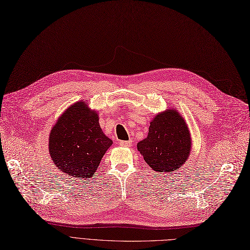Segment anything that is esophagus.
<instances>
[{
	"mask_svg": "<svg viewBox=\"0 0 250 250\" xmlns=\"http://www.w3.org/2000/svg\"><path fill=\"white\" fill-rule=\"evenodd\" d=\"M119 144L122 146H125V147H128L132 145V140H128V141H120Z\"/></svg>",
	"mask_w": 250,
	"mask_h": 250,
	"instance_id": "esophagus-1",
	"label": "esophagus"
}]
</instances>
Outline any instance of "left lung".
Here are the masks:
<instances>
[{"instance_id":"left-lung-1","label":"left lung","mask_w":250,"mask_h":250,"mask_svg":"<svg viewBox=\"0 0 250 250\" xmlns=\"http://www.w3.org/2000/svg\"><path fill=\"white\" fill-rule=\"evenodd\" d=\"M155 172L172 173L186 163L191 149L188 126L177 110L167 109L150 122L148 136L137 144Z\"/></svg>"}]
</instances>
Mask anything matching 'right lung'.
<instances>
[{
  "mask_svg": "<svg viewBox=\"0 0 250 250\" xmlns=\"http://www.w3.org/2000/svg\"><path fill=\"white\" fill-rule=\"evenodd\" d=\"M112 140L103 133L99 115L85 101L71 105L60 116L49 135V153L60 171L77 179L90 178Z\"/></svg>",
  "mask_w": 250,
  "mask_h": 250,
  "instance_id": "right-lung-1",
  "label": "right lung"
}]
</instances>
